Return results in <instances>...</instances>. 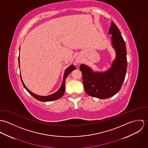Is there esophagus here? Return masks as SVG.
Instances as JSON below:
<instances>
[{"mask_svg": "<svg viewBox=\"0 0 148 148\" xmlns=\"http://www.w3.org/2000/svg\"><path fill=\"white\" fill-rule=\"evenodd\" d=\"M76 62L77 63H80L82 62V61H81V60H80V59L79 58H77L76 59Z\"/></svg>", "mask_w": 148, "mask_h": 148, "instance_id": "esophagus-1", "label": "esophagus"}]
</instances>
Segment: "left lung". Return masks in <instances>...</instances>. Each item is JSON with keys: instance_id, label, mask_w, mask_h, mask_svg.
<instances>
[{"instance_id": "left-lung-1", "label": "left lung", "mask_w": 148, "mask_h": 148, "mask_svg": "<svg viewBox=\"0 0 148 148\" xmlns=\"http://www.w3.org/2000/svg\"><path fill=\"white\" fill-rule=\"evenodd\" d=\"M108 34L112 35V45L116 51V58L109 69L102 72H94L84 64L80 66L86 93L101 99L110 97L120 90L127 72L125 42L119 29L113 21Z\"/></svg>"}]
</instances>
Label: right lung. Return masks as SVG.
Returning <instances> with one entry per match:
<instances>
[{
	"label": "right lung",
	"instance_id": "right-lung-1",
	"mask_svg": "<svg viewBox=\"0 0 148 148\" xmlns=\"http://www.w3.org/2000/svg\"><path fill=\"white\" fill-rule=\"evenodd\" d=\"M19 51H20V48H19ZM18 60H19V68H20V59H19V56L18 58ZM76 68L73 65H70L69 67H68L64 72V74L63 80L62 82V84L61 86L60 87V88L59 89V90L55 92L53 94H51L50 95L48 96H39L38 95H36L35 93H34L33 92H32L31 91H30L24 84V83L23 82L22 78H21V82L23 83V85L24 86V87L25 88V89L29 92V93L32 95L34 98H35L36 99H37L39 101H53V100H58L60 98H61L63 96L64 92H65V80L66 79V77H68V76L69 75V74L73 70L76 69Z\"/></svg>",
	"mask_w": 148,
	"mask_h": 148
}]
</instances>
